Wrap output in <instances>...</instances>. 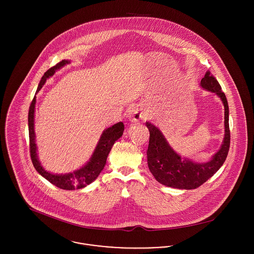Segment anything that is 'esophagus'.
<instances>
[{
    "label": "esophagus",
    "instance_id": "obj_1",
    "mask_svg": "<svg viewBox=\"0 0 254 254\" xmlns=\"http://www.w3.org/2000/svg\"><path fill=\"white\" fill-rule=\"evenodd\" d=\"M145 112L142 111L141 109L136 108V107L130 109L129 113H128V118L131 122H138L141 119L145 118Z\"/></svg>",
    "mask_w": 254,
    "mask_h": 254
}]
</instances>
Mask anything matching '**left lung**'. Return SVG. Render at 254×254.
Returning a JSON list of instances; mask_svg holds the SVG:
<instances>
[{
	"label": "left lung",
	"mask_w": 254,
	"mask_h": 254,
	"mask_svg": "<svg viewBox=\"0 0 254 254\" xmlns=\"http://www.w3.org/2000/svg\"><path fill=\"white\" fill-rule=\"evenodd\" d=\"M199 86L214 93L224 106L225 134L217 152L206 162H194L182 157L167 142L162 132L150 122H145L149 131V143L146 151L147 165L155 180L170 188L192 190L211 178L226 160L230 147L229 106L221 86L210 71L205 73Z\"/></svg>",
	"instance_id": "1"
}]
</instances>
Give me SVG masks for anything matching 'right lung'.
Masks as SVG:
<instances>
[{
  "instance_id": "right-lung-1",
  "label": "right lung",
  "mask_w": 254,
  "mask_h": 254,
  "mask_svg": "<svg viewBox=\"0 0 254 254\" xmlns=\"http://www.w3.org/2000/svg\"><path fill=\"white\" fill-rule=\"evenodd\" d=\"M70 61L64 60L59 63L57 65L50 68L43 75L38 88L37 93L42 89L45 85L47 79L52 77L56 71L62 69L64 65L69 64ZM35 105H36V96L34 97L28 112V129H29V142H30V154L32 163L37 170V172L44 177L46 180L52 183L56 187L72 190H79L87 187L92 182L95 181L107 163V158L109 151L111 150L112 145L123 135L124 124L122 122H118L109 128L105 129L102 133L100 140L96 145L93 154L91 155L89 161L85 163L82 167L74 170L73 172L64 173V174H55L47 171L41 164L38 153H37L36 136L34 130V120H35Z\"/></svg>"
}]
</instances>
